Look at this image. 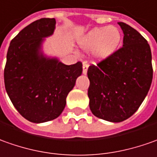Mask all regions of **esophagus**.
<instances>
[{"mask_svg": "<svg viewBox=\"0 0 157 157\" xmlns=\"http://www.w3.org/2000/svg\"><path fill=\"white\" fill-rule=\"evenodd\" d=\"M87 68H88V63H87V61H84V62H83V65H82V72L84 75L87 74Z\"/></svg>", "mask_w": 157, "mask_h": 157, "instance_id": "34e87169", "label": "esophagus"}]
</instances>
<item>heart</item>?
Masks as SVG:
<instances>
[{"mask_svg": "<svg viewBox=\"0 0 157 157\" xmlns=\"http://www.w3.org/2000/svg\"><path fill=\"white\" fill-rule=\"evenodd\" d=\"M121 33L115 26L94 28L86 34L80 41V45L85 51H94L98 59L111 56L118 49L121 42Z\"/></svg>", "mask_w": 157, "mask_h": 157, "instance_id": "b5f03b06", "label": "heart"}]
</instances>
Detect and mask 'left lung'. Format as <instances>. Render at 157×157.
Here are the masks:
<instances>
[{
	"instance_id": "left-lung-1",
	"label": "left lung",
	"mask_w": 157,
	"mask_h": 157,
	"mask_svg": "<svg viewBox=\"0 0 157 157\" xmlns=\"http://www.w3.org/2000/svg\"><path fill=\"white\" fill-rule=\"evenodd\" d=\"M118 24L123 31V46L87 70L90 110L110 122H122L137 112L153 78L147 40L127 24Z\"/></svg>"
}]
</instances>
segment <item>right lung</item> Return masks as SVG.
<instances>
[{"label":"right lung","instance_id":"1","mask_svg":"<svg viewBox=\"0 0 157 157\" xmlns=\"http://www.w3.org/2000/svg\"><path fill=\"white\" fill-rule=\"evenodd\" d=\"M54 18H42L12 39L4 69V82L16 110L25 119L43 123L56 119L66 98L82 73V63L65 65L39 52L43 38L55 29Z\"/></svg>","mask_w":157,"mask_h":157}]
</instances>
